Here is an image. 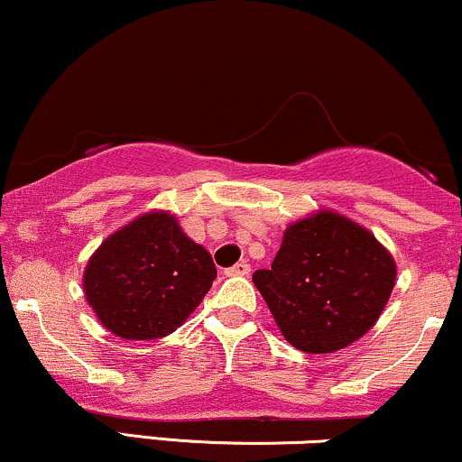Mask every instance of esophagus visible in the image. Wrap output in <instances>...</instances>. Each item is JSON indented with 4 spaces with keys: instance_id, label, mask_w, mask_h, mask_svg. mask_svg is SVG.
I'll use <instances>...</instances> for the list:
<instances>
[{
    "instance_id": "obj_1",
    "label": "esophagus",
    "mask_w": 462,
    "mask_h": 462,
    "mask_svg": "<svg viewBox=\"0 0 462 462\" xmlns=\"http://www.w3.org/2000/svg\"><path fill=\"white\" fill-rule=\"evenodd\" d=\"M249 272H252V267H249L247 263H238V264H235V267H230V269H226V275H249Z\"/></svg>"
}]
</instances>
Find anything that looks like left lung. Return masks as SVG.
I'll return each mask as SVG.
<instances>
[{"label":"left lung","instance_id":"obj_1","mask_svg":"<svg viewBox=\"0 0 462 462\" xmlns=\"http://www.w3.org/2000/svg\"><path fill=\"white\" fill-rule=\"evenodd\" d=\"M395 278L389 249L334 210L291 224L272 269L252 275L282 337L306 354H332L367 334Z\"/></svg>","mask_w":462,"mask_h":462}]
</instances>
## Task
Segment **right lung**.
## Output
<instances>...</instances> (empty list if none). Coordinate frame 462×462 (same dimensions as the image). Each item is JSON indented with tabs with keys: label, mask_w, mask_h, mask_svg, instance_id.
I'll use <instances>...</instances> for the list:
<instances>
[{
	"label": "right lung",
	"mask_w": 462,
	"mask_h": 462,
	"mask_svg": "<svg viewBox=\"0 0 462 462\" xmlns=\"http://www.w3.org/2000/svg\"><path fill=\"white\" fill-rule=\"evenodd\" d=\"M215 278L210 254L184 235L178 217L150 210L104 238L82 284L106 330L125 341H152L182 326Z\"/></svg>",
	"instance_id": "1"
}]
</instances>
